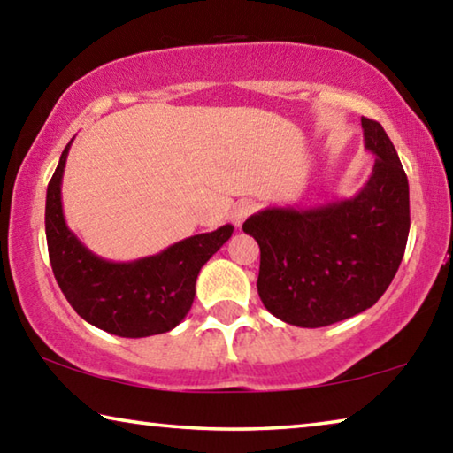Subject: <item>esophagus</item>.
I'll return each mask as SVG.
<instances>
[{"mask_svg":"<svg viewBox=\"0 0 453 453\" xmlns=\"http://www.w3.org/2000/svg\"><path fill=\"white\" fill-rule=\"evenodd\" d=\"M254 210H256V203L251 202V199H242V202H237L235 205H234V211H232V219H234V224L237 226V227H242V224L245 219H248L251 213H254Z\"/></svg>","mask_w":453,"mask_h":453,"instance_id":"34e87169","label":"esophagus"}]
</instances>
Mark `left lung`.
<instances>
[{
	"label": "left lung",
	"mask_w": 453,
	"mask_h": 453,
	"mask_svg": "<svg viewBox=\"0 0 453 453\" xmlns=\"http://www.w3.org/2000/svg\"><path fill=\"white\" fill-rule=\"evenodd\" d=\"M375 156L354 197L300 208H265L245 219L259 245L257 294L265 310L297 327H324L380 300L402 264L410 234V186L394 143L362 118Z\"/></svg>",
	"instance_id": "1"
}]
</instances>
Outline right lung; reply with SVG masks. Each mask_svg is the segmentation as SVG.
Listing matches in <instances>:
<instances>
[{"instance_id": "1", "label": "right lung", "mask_w": 453, "mask_h": 453, "mask_svg": "<svg viewBox=\"0 0 453 453\" xmlns=\"http://www.w3.org/2000/svg\"><path fill=\"white\" fill-rule=\"evenodd\" d=\"M72 142L61 151L45 197V237L58 286L78 316L107 334L148 337L170 332L188 316L199 270L232 237L234 226L186 237L135 262H107L65 224L61 178Z\"/></svg>"}]
</instances>
